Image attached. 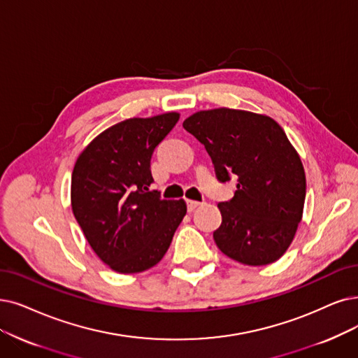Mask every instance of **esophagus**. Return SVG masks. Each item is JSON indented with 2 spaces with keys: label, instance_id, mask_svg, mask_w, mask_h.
<instances>
[{
  "label": "esophagus",
  "instance_id": "34e87169",
  "mask_svg": "<svg viewBox=\"0 0 358 358\" xmlns=\"http://www.w3.org/2000/svg\"><path fill=\"white\" fill-rule=\"evenodd\" d=\"M199 206H201V203L198 201H192V199H188L187 201V207H188V211H194L195 208H198Z\"/></svg>",
  "mask_w": 358,
  "mask_h": 358
}]
</instances>
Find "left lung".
<instances>
[{
    "label": "left lung",
    "instance_id": "8db88e82",
    "mask_svg": "<svg viewBox=\"0 0 358 358\" xmlns=\"http://www.w3.org/2000/svg\"><path fill=\"white\" fill-rule=\"evenodd\" d=\"M183 127L206 147L220 182L236 178L232 199L219 203V250L242 264L266 266L291 245L306 201L301 159L282 127L263 114L214 108Z\"/></svg>",
    "mask_w": 358,
    "mask_h": 358
}]
</instances>
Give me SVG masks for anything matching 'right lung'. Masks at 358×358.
I'll list each match as a JSON object with an SVG mask.
<instances>
[{
	"mask_svg": "<svg viewBox=\"0 0 358 358\" xmlns=\"http://www.w3.org/2000/svg\"><path fill=\"white\" fill-rule=\"evenodd\" d=\"M178 113L127 119L99 134L71 173V210L95 254L119 273L159 263L187 204L150 191L151 157L173 129Z\"/></svg>",
	"mask_w": 358,
	"mask_h": 358,
	"instance_id": "1",
	"label": "right lung"
}]
</instances>
